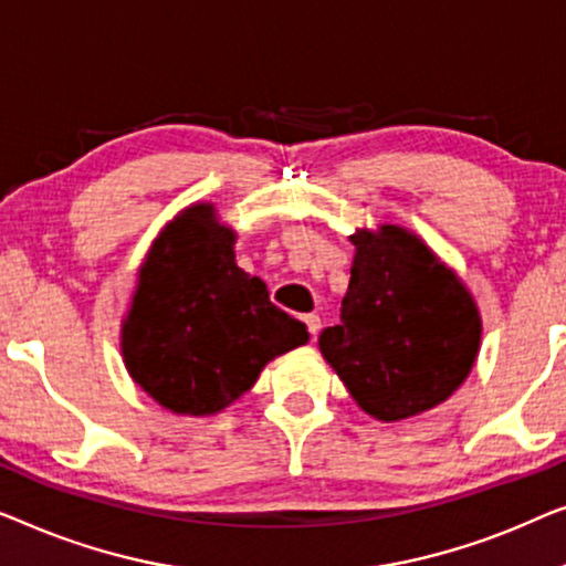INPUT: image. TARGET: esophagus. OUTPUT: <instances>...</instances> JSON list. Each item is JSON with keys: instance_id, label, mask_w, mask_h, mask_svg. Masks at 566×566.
I'll return each instance as SVG.
<instances>
[{"instance_id": "esophagus-1", "label": "esophagus", "mask_w": 566, "mask_h": 566, "mask_svg": "<svg viewBox=\"0 0 566 566\" xmlns=\"http://www.w3.org/2000/svg\"><path fill=\"white\" fill-rule=\"evenodd\" d=\"M302 321H305V325H307V333H310V336H317V331H321V315L310 313V315H305V317H302Z\"/></svg>"}]
</instances>
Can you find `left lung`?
I'll return each mask as SVG.
<instances>
[{
  "instance_id": "left-lung-1",
  "label": "left lung",
  "mask_w": 566,
  "mask_h": 566,
  "mask_svg": "<svg viewBox=\"0 0 566 566\" xmlns=\"http://www.w3.org/2000/svg\"><path fill=\"white\" fill-rule=\"evenodd\" d=\"M352 243L340 323L321 333V354L369 416L402 420L431 410L467 379L480 352L472 294L408 230H359Z\"/></svg>"
}]
</instances>
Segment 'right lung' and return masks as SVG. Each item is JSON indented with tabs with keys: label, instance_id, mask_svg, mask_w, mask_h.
I'll use <instances>...</instances> for the list:
<instances>
[{
	"label": "right lung",
	"instance_id": "obj_1",
	"mask_svg": "<svg viewBox=\"0 0 566 566\" xmlns=\"http://www.w3.org/2000/svg\"><path fill=\"white\" fill-rule=\"evenodd\" d=\"M235 233L195 205L169 222L140 269L123 323L130 377L158 405L212 416L249 392L307 328L272 305L266 284L235 266Z\"/></svg>",
	"mask_w": 566,
	"mask_h": 566
}]
</instances>
